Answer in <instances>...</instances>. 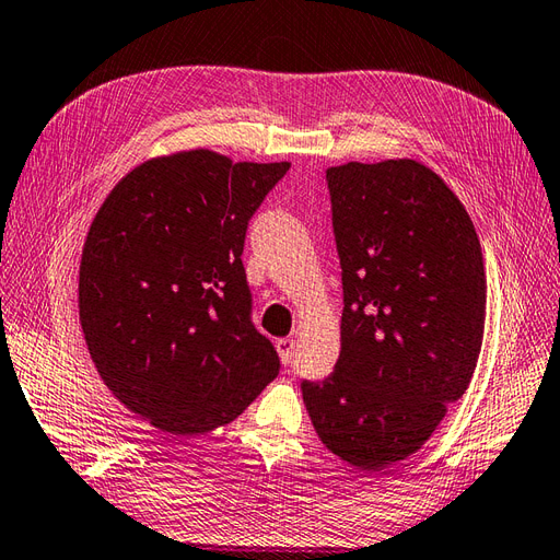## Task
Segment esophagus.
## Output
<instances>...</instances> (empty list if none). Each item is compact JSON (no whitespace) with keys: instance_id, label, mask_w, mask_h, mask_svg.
Returning a JSON list of instances; mask_svg holds the SVG:
<instances>
[{"instance_id":"esophagus-1","label":"esophagus","mask_w":560,"mask_h":560,"mask_svg":"<svg viewBox=\"0 0 560 560\" xmlns=\"http://www.w3.org/2000/svg\"><path fill=\"white\" fill-rule=\"evenodd\" d=\"M278 349V357L284 365H290L294 361V351H296V339L294 337H282L276 342Z\"/></svg>"}]
</instances>
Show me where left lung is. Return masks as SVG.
Returning a JSON list of instances; mask_svg holds the SVG:
<instances>
[{
	"mask_svg": "<svg viewBox=\"0 0 560 560\" xmlns=\"http://www.w3.org/2000/svg\"><path fill=\"white\" fill-rule=\"evenodd\" d=\"M342 264L339 359L302 394L320 442L361 470L413 456L466 394L485 335L480 237L416 159L327 168Z\"/></svg>",
	"mask_w": 560,
	"mask_h": 560,
	"instance_id": "left-lung-1",
	"label": "left lung"
}]
</instances>
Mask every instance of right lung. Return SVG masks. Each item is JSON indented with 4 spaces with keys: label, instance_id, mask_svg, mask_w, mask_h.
Wrapping results in <instances>:
<instances>
[{
    "label": "right lung",
    "instance_id": "obj_1",
    "mask_svg": "<svg viewBox=\"0 0 560 560\" xmlns=\"http://www.w3.org/2000/svg\"><path fill=\"white\" fill-rule=\"evenodd\" d=\"M288 161L185 149L142 161L92 218L80 327L114 397L173 440L233 422L280 371L249 318L247 225Z\"/></svg>",
    "mask_w": 560,
    "mask_h": 560
}]
</instances>
